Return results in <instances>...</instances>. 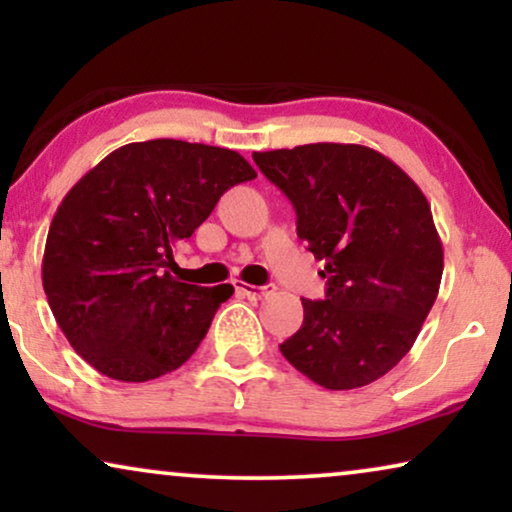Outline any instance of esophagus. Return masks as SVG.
<instances>
[{
	"label": "esophagus",
	"instance_id": "obj_1",
	"mask_svg": "<svg viewBox=\"0 0 512 512\" xmlns=\"http://www.w3.org/2000/svg\"><path fill=\"white\" fill-rule=\"evenodd\" d=\"M235 289L240 291V293H244V296H247V298H263V296H270V293L275 291V284L254 286V284H244V282H237Z\"/></svg>",
	"mask_w": 512,
	"mask_h": 512
}]
</instances>
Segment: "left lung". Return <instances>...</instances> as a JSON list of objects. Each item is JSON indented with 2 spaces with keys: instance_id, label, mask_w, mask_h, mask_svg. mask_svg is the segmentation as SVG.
I'll return each instance as SVG.
<instances>
[{
  "instance_id": "1",
  "label": "left lung",
  "mask_w": 512,
  "mask_h": 512,
  "mask_svg": "<svg viewBox=\"0 0 512 512\" xmlns=\"http://www.w3.org/2000/svg\"><path fill=\"white\" fill-rule=\"evenodd\" d=\"M291 200L296 230L326 279L303 300V326L279 345L293 368L331 391L387 375L415 345L443 277V244L419 186L361 144L254 153Z\"/></svg>"
}]
</instances>
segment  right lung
Returning <instances> with one entry per match:
<instances>
[{"instance_id":"right-lung-1","label":"right lung","mask_w":512,"mask_h":512,"mask_svg":"<svg viewBox=\"0 0 512 512\" xmlns=\"http://www.w3.org/2000/svg\"><path fill=\"white\" fill-rule=\"evenodd\" d=\"M254 177L237 151L151 139L76 181L48 228L41 282L83 361L111 380L146 382L191 359L235 289L174 279L172 249Z\"/></svg>"}]
</instances>
